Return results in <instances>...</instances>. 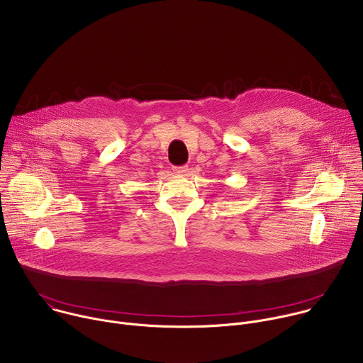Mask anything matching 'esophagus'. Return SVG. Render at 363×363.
<instances>
[{"instance_id": "34e87169", "label": "esophagus", "mask_w": 363, "mask_h": 363, "mask_svg": "<svg viewBox=\"0 0 363 363\" xmlns=\"http://www.w3.org/2000/svg\"><path fill=\"white\" fill-rule=\"evenodd\" d=\"M188 172V167L186 165H184V167H175L174 168V174H177V175H185Z\"/></svg>"}]
</instances>
